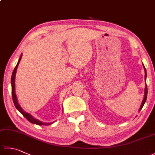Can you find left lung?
<instances>
[{"mask_svg":"<svg viewBox=\"0 0 155 155\" xmlns=\"http://www.w3.org/2000/svg\"><path fill=\"white\" fill-rule=\"evenodd\" d=\"M143 67L144 68V73H145V76H144V80H145V82H146V78H147V71H146V68L145 67H144V66L143 64ZM146 86H145V90H144V98L143 100V102H142V104H141L140 105V107L139 108V111H140V110L142 109V108L143 107L144 103H145V102L147 101V93H148V90H147V83H145Z\"/></svg>","mask_w":155,"mask_h":155,"instance_id":"8db88e82","label":"left lung"}]
</instances>
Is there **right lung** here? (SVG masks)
<instances>
[{
	"instance_id": "right-lung-1",
	"label": "right lung",
	"mask_w": 155,
	"mask_h": 155,
	"mask_svg": "<svg viewBox=\"0 0 155 155\" xmlns=\"http://www.w3.org/2000/svg\"><path fill=\"white\" fill-rule=\"evenodd\" d=\"M22 56V54H21V57H20V58L18 59V63H17V64L16 65V67L14 68V71H13L12 74L11 86H12V96L13 103H14L15 106L16 108V109H17L20 112V113H21L23 115V116H24L26 118H27V119L29 122H31V123H33V124H38V125H49V124H51L52 123H53L54 121L52 122V123H42V122L38 120L37 119H36V118L32 117L31 114H29L28 113H26V112L21 108V107L20 106V104L18 103L17 98H16V94H15V76H16V70H17V67H18V66L19 62H20V61H21V60Z\"/></svg>"
}]
</instances>
